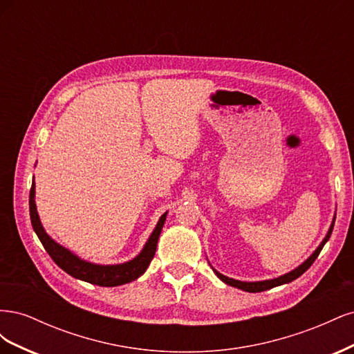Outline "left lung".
<instances>
[{"label": "left lung", "instance_id": "1", "mask_svg": "<svg viewBox=\"0 0 354 354\" xmlns=\"http://www.w3.org/2000/svg\"><path fill=\"white\" fill-rule=\"evenodd\" d=\"M334 223H335V217H334V220H332V224H330V227H329V230H328V234L325 236V239L322 241V243H320V245L317 246V250H316L312 255H310L308 259H307L301 266H298L295 270L289 272V273H286V274H283V276L276 277V279L261 281V282H242V281H234V279H232V277L224 276V274L218 273L217 270H214V269H212V270H214V273H216V274L220 277V279H221L224 283H227V285L234 286V288H239V289H242V291H246V292H261V291H267V289H270V288L279 286V285H283V283H288V282H292V281L297 279V277L301 276V274L308 269V267L315 263V260L317 259V255L320 254V251H322L324 245L328 242V239H329V236H330L332 229H334Z\"/></svg>", "mask_w": 354, "mask_h": 354}]
</instances>
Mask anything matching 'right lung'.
I'll use <instances>...</instances> for the list:
<instances>
[{"label": "right lung", "instance_id": "1", "mask_svg": "<svg viewBox=\"0 0 354 354\" xmlns=\"http://www.w3.org/2000/svg\"><path fill=\"white\" fill-rule=\"evenodd\" d=\"M29 212H30L32 227H34L37 236L39 238L42 246H44L46 251L53 259V261H55L62 270H65L68 274L77 277V279L90 282L93 285H99V286H118V285H124L131 281H136L137 277H140L146 272L149 264H151L153 259L159 234L164 227V223L167 218V212L160 216L155 230L151 234V238H149L145 248L134 260L122 263V264H115V266H100V264H93L85 260H81L80 257L72 254L69 250L63 248L62 245L53 241L46 233L37 212L35 183H32V187L29 192Z\"/></svg>", "mask_w": 354, "mask_h": 354}]
</instances>
